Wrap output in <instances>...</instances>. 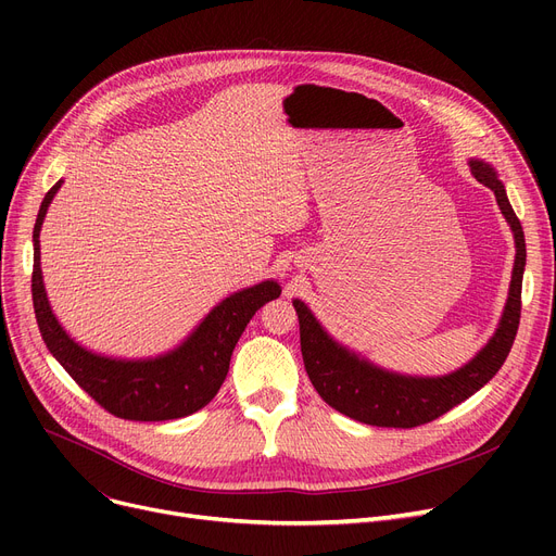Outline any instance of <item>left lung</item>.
I'll list each match as a JSON object with an SVG mask.
<instances>
[{
    "label": "left lung",
    "instance_id": "8db88e82",
    "mask_svg": "<svg viewBox=\"0 0 556 556\" xmlns=\"http://www.w3.org/2000/svg\"><path fill=\"white\" fill-rule=\"evenodd\" d=\"M469 164L476 180L495 193L498 207L507 218L516 241V261L503 319L493 338L469 365L437 378H417L386 371L346 352L342 344L329 338V333L319 327L304 302H293L300 317L304 367L313 388L338 413L361 424L381 428H415L434 421L437 417L446 415L457 403L476 394L482 386H486L495 371L503 367L514 344L520 323L525 233L495 170L480 160H471Z\"/></svg>",
    "mask_w": 556,
    "mask_h": 556
}]
</instances>
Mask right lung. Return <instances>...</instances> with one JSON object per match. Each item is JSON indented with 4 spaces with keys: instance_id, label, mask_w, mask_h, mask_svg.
Here are the masks:
<instances>
[{
    "instance_id": "obj_1",
    "label": "right lung",
    "mask_w": 556,
    "mask_h": 556,
    "mask_svg": "<svg viewBox=\"0 0 556 556\" xmlns=\"http://www.w3.org/2000/svg\"><path fill=\"white\" fill-rule=\"evenodd\" d=\"M61 185L63 180H58L47 191L34 227L31 293L47 349L78 388L114 417L128 421H166L198 413L218 394L233 346L252 315L263 304L281 295L279 283L261 281L225 298L178 349L160 358L116 361L87 352L58 325L40 270V227Z\"/></svg>"
}]
</instances>
